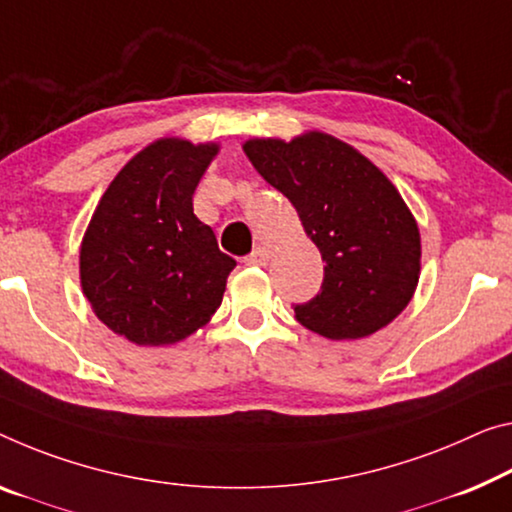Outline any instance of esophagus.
I'll use <instances>...</instances> for the list:
<instances>
[{
  "mask_svg": "<svg viewBox=\"0 0 512 512\" xmlns=\"http://www.w3.org/2000/svg\"><path fill=\"white\" fill-rule=\"evenodd\" d=\"M267 261H270V249H265V247H256L245 258L247 265H267Z\"/></svg>",
  "mask_w": 512,
  "mask_h": 512,
  "instance_id": "obj_1",
  "label": "esophagus"
}]
</instances>
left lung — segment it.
I'll return each instance as SVG.
<instances>
[{
	"label": "left lung",
	"mask_w": 512,
	"mask_h": 512,
	"mask_svg": "<svg viewBox=\"0 0 512 512\" xmlns=\"http://www.w3.org/2000/svg\"><path fill=\"white\" fill-rule=\"evenodd\" d=\"M242 148L293 203L325 261L320 293L293 306L297 322L332 341L387 327L410 304L421 272L419 226L391 180L325 132L249 139Z\"/></svg>",
	"instance_id": "left-lung-1"
}]
</instances>
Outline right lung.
<instances>
[{"label":"right lung","mask_w":512,"mask_h":512,"mask_svg":"<svg viewBox=\"0 0 512 512\" xmlns=\"http://www.w3.org/2000/svg\"><path fill=\"white\" fill-rule=\"evenodd\" d=\"M217 144L157 139L102 194L80 249V279L96 316L137 345H171L222 304L235 261L219 251L192 196Z\"/></svg>","instance_id":"right-lung-1"}]
</instances>
